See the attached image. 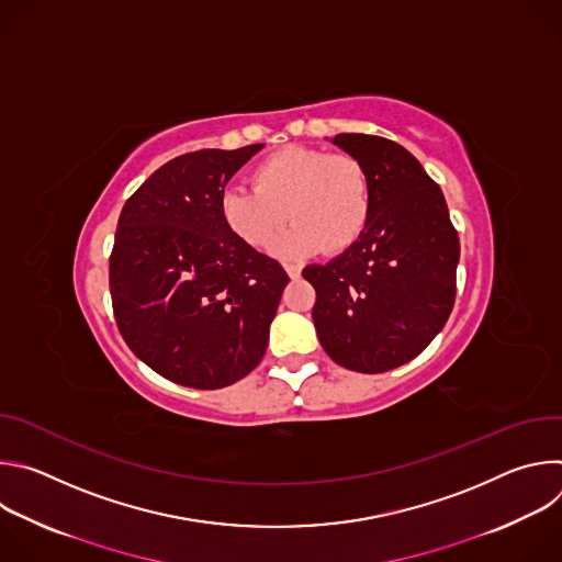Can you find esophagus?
<instances>
[{
	"instance_id": "1",
	"label": "esophagus",
	"mask_w": 562,
	"mask_h": 562,
	"mask_svg": "<svg viewBox=\"0 0 562 562\" xmlns=\"http://www.w3.org/2000/svg\"><path fill=\"white\" fill-rule=\"evenodd\" d=\"M284 271L289 273V278H291V280H297V278H300V273H302V269H300L297 265H284Z\"/></svg>"
}]
</instances>
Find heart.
I'll return each mask as SVG.
<instances>
[{
  "label": "heart",
  "mask_w": 562,
  "mask_h": 562,
  "mask_svg": "<svg viewBox=\"0 0 562 562\" xmlns=\"http://www.w3.org/2000/svg\"><path fill=\"white\" fill-rule=\"evenodd\" d=\"M251 187L226 189L220 217L239 243L267 249L289 213L295 224L271 247L282 260H302L323 249L342 254L369 222V176L360 159L347 153L284 146L254 169Z\"/></svg>",
  "instance_id": "heart-1"
}]
</instances>
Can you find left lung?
I'll list each match as a JSON object with an SVG mask.
<instances>
[{
    "instance_id": "left-lung-1",
    "label": "left lung",
    "mask_w": 562,
    "mask_h": 562,
    "mask_svg": "<svg viewBox=\"0 0 562 562\" xmlns=\"http://www.w3.org/2000/svg\"><path fill=\"white\" fill-rule=\"evenodd\" d=\"M331 144L367 169L369 222L353 247L302 276L317 295L311 315L327 356L358 373H382L442 331L460 243L440 187L405 146L362 133H340Z\"/></svg>"
}]
</instances>
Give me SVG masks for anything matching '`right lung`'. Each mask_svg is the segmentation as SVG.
Returning a JSON list of instances; mask_svg holds the SVG:
<instances>
[{"mask_svg":"<svg viewBox=\"0 0 562 562\" xmlns=\"http://www.w3.org/2000/svg\"><path fill=\"white\" fill-rule=\"evenodd\" d=\"M262 148L180 155L122 209L109 269L115 323L128 349L171 382L222 389L267 351L289 276L220 217L226 182Z\"/></svg>","mask_w":562,"mask_h":562,"instance_id":"obj_1","label":"right lung"}]
</instances>
